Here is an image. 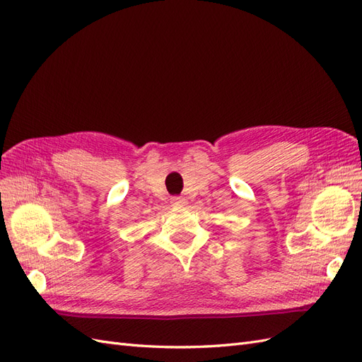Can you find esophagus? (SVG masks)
Here are the masks:
<instances>
[{
    "label": "esophagus",
    "instance_id": "obj_1",
    "mask_svg": "<svg viewBox=\"0 0 362 362\" xmlns=\"http://www.w3.org/2000/svg\"><path fill=\"white\" fill-rule=\"evenodd\" d=\"M171 203H173L174 206H183L185 203H187V200H185L183 197H173V199H171Z\"/></svg>",
    "mask_w": 362,
    "mask_h": 362
}]
</instances>
